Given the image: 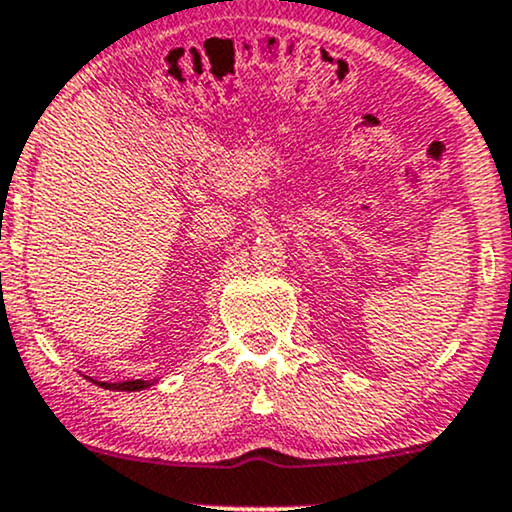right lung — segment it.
<instances>
[{
    "instance_id": "1",
    "label": "right lung",
    "mask_w": 512,
    "mask_h": 512,
    "mask_svg": "<svg viewBox=\"0 0 512 512\" xmlns=\"http://www.w3.org/2000/svg\"><path fill=\"white\" fill-rule=\"evenodd\" d=\"M98 383V381H93ZM155 381H122V383H105L102 381L100 386L107 388V390H143V388H150Z\"/></svg>"
}]
</instances>
